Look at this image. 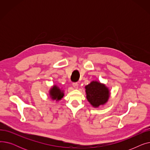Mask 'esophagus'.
<instances>
[{"label": "esophagus", "instance_id": "esophagus-1", "mask_svg": "<svg viewBox=\"0 0 150 150\" xmlns=\"http://www.w3.org/2000/svg\"><path fill=\"white\" fill-rule=\"evenodd\" d=\"M72 86H74V88L75 89H78V84L77 83H73Z\"/></svg>", "mask_w": 150, "mask_h": 150}]
</instances>
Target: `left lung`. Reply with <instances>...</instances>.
<instances>
[{
    "label": "left lung",
    "instance_id": "left-lung-1",
    "mask_svg": "<svg viewBox=\"0 0 150 150\" xmlns=\"http://www.w3.org/2000/svg\"><path fill=\"white\" fill-rule=\"evenodd\" d=\"M86 97L89 103L95 108L105 104L109 97V91L105 85L93 81L85 86Z\"/></svg>",
    "mask_w": 150,
    "mask_h": 150
}]
</instances>
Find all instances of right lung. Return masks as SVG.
<instances>
[{
    "mask_svg": "<svg viewBox=\"0 0 150 150\" xmlns=\"http://www.w3.org/2000/svg\"><path fill=\"white\" fill-rule=\"evenodd\" d=\"M50 96L53 100H59L64 96V92L57 86H54L50 91Z\"/></svg>",
    "mask_w": 150,
    "mask_h": 150,
    "instance_id": "obj_1",
    "label": "right lung"
}]
</instances>
